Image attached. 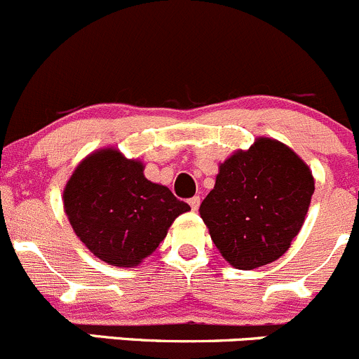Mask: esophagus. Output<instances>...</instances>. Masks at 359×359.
Returning a JSON list of instances; mask_svg holds the SVG:
<instances>
[{
	"label": "esophagus",
	"instance_id": "esophagus-1",
	"mask_svg": "<svg viewBox=\"0 0 359 359\" xmlns=\"http://www.w3.org/2000/svg\"><path fill=\"white\" fill-rule=\"evenodd\" d=\"M188 204H190L191 211H197L198 205H201V197H197V195H195V197H191L190 201H188Z\"/></svg>",
	"mask_w": 359,
	"mask_h": 359
}]
</instances>
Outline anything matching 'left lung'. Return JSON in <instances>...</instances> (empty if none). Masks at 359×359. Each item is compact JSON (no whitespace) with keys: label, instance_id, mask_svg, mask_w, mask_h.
I'll return each instance as SVG.
<instances>
[{"label":"left lung","instance_id":"8db88e82","mask_svg":"<svg viewBox=\"0 0 359 359\" xmlns=\"http://www.w3.org/2000/svg\"><path fill=\"white\" fill-rule=\"evenodd\" d=\"M314 178L286 144L258 137L219 165L215 188L202 201L201 218L230 265L262 267L288 251L304 225Z\"/></svg>","mask_w":359,"mask_h":359}]
</instances>
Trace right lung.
Instances as JSON below:
<instances>
[{
	"label": "right lung",
	"mask_w": 359,
	"mask_h": 359,
	"mask_svg": "<svg viewBox=\"0 0 359 359\" xmlns=\"http://www.w3.org/2000/svg\"><path fill=\"white\" fill-rule=\"evenodd\" d=\"M143 171V162L104 148L85 157L64 188V211L78 239L115 267L140 265L190 209Z\"/></svg>",
	"instance_id": "right-lung-1"
}]
</instances>
